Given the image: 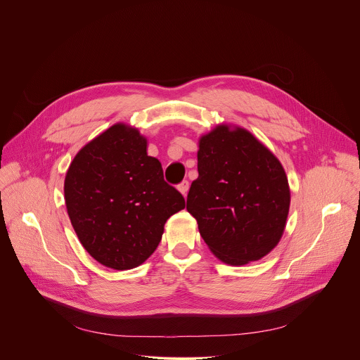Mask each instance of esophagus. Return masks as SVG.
I'll use <instances>...</instances> for the list:
<instances>
[{"mask_svg":"<svg viewBox=\"0 0 360 360\" xmlns=\"http://www.w3.org/2000/svg\"><path fill=\"white\" fill-rule=\"evenodd\" d=\"M178 191H179L184 196H186V193H188V191H189V182H188V181H182V182L178 185Z\"/></svg>","mask_w":360,"mask_h":360,"instance_id":"obj_1","label":"esophagus"}]
</instances>
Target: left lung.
Wrapping results in <instances>:
<instances>
[{
	"label": "left lung",
	"instance_id": "left-lung-1",
	"mask_svg": "<svg viewBox=\"0 0 360 360\" xmlns=\"http://www.w3.org/2000/svg\"><path fill=\"white\" fill-rule=\"evenodd\" d=\"M186 210L212 253L228 265L262 259L281 240L290 205L285 169L249 131L218 125L199 139Z\"/></svg>",
	"mask_w": 360,
	"mask_h": 360
}]
</instances>
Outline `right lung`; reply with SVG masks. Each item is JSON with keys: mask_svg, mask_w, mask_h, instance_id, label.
I'll return each instance as SVG.
<instances>
[{"mask_svg": "<svg viewBox=\"0 0 360 360\" xmlns=\"http://www.w3.org/2000/svg\"><path fill=\"white\" fill-rule=\"evenodd\" d=\"M146 143L136 128L115 124L77 153L65 175L74 231L92 258L111 269L143 264L158 248L167 219L185 208Z\"/></svg>", "mask_w": 360, "mask_h": 360, "instance_id": "right-lung-1", "label": "right lung"}]
</instances>
